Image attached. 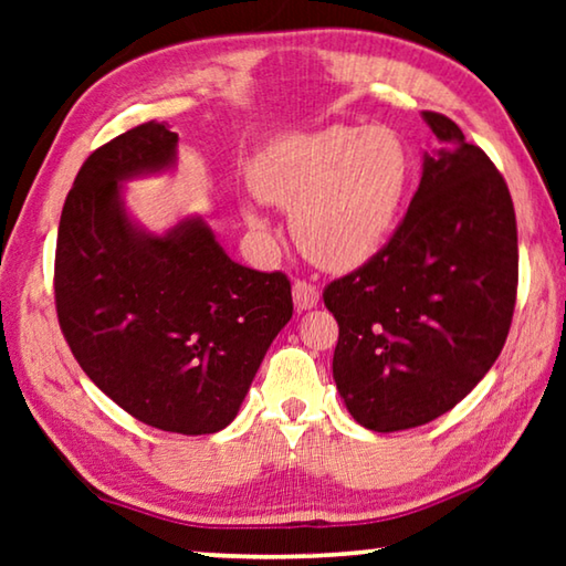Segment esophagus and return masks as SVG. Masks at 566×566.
<instances>
[{
	"label": "esophagus",
	"mask_w": 566,
	"mask_h": 566,
	"mask_svg": "<svg viewBox=\"0 0 566 566\" xmlns=\"http://www.w3.org/2000/svg\"><path fill=\"white\" fill-rule=\"evenodd\" d=\"M292 294H294V306L300 312L312 310V306H317V302H319L317 284H312V282H306V280H294Z\"/></svg>",
	"instance_id": "esophagus-1"
}]
</instances>
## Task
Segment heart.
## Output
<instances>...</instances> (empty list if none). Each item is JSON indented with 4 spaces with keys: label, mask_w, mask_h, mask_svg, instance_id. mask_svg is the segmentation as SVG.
<instances>
[{
    "label": "heart",
    "mask_w": 566,
    "mask_h": 566,
    "mask_svg": "<svg viewBox=\"0 0 566 566\" xmlns=\"http://www.w3.org/2000/svg\"><path fill=\"white\" fill-rule=\"evenodd\" d=\"M407 179L409 157L395 132L334 124L276 142L256 161L252 187L264 202L292 212L294 242L306 260L349 272L385 247Z\"/></svg>",
    "instance_id": "obj_1"
}]
</instances>
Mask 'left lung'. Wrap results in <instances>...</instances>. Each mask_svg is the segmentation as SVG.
I'll return each mask as SVG.
<instances>
[{"label":"left lung","mask_w":566,"mask_h":566,"mask_svg":"<svg viewBox=\"0 0 566 566\" xmlns=\"http://www.w3.org/2000/svg\"><path fill=\"white\" fill-rule=\"evenodd\" d=\"M421 117L442 149L424 155L405 219L322 294L339 324L334 381L371 432L427 424L479 385L510 334L520 282L504 177L452 119Z\"/></svg>","instance_id":"left-lung-1"}]
</instances>
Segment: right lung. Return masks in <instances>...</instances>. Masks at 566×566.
<instances>
[{
  "mask_svg": "<svg viewBox=\"0 0 566 566\" xmlns=\"http://www.w3.org/2000/svg\"><path fill=\"white\" fill-rule=\"evenodd\" d=\"M177 139L147 122L87 157L62 209L54 302L74 359L112 401L161 432L214 434L292 319V284L229 260L202 219L157 237L127 217L119 181L169 169Z\"/></svg>",
  "mask_w": 566,
  "mask_h": 566,
  "instance_id": "right-lung-1",
  "label": "right lung"
}]
</instances>
